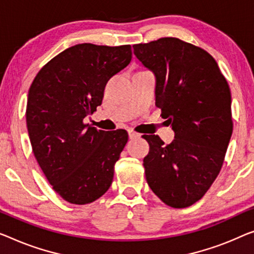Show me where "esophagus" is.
Masks as SVG:
<instances>
[{"label":"esophagus","instance_id":"34e87169","mask_svg":"<svg viewBox=\"0 0 254 254\" xmlns=\"http://www.w3.org/2000/svg\"><path fill=\"white\" fill-rule=\"evenodd\" d=\"M140 137V133H137V132L132 131V130H128V138L130 139H137Z\"/></svg>","mask_w":254,"mask_h":254}]
</instances>
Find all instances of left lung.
I'll use <instances>...</instances> for the list:
<instances>
[{
  "mask_svg": "<svg viewBox=\"0 0 254 254\" xmlns=\"http://www.w3.org/2000/svg\"><path fill=\"white\" fill-rule=\"evenodd\" d=\"M133 54L156 77V106L175 131L170 145L143 135L147 184L166 205L190 206L224 163L233 133L229 85L213 57L176 37L134 44Z\"/></svg>",
  "mask_w": 254,
  "mask_h": 254,
  "instance_id": "8db88e82",
  "label": "left lung"
}]
</instances>
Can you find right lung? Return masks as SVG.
I'll return each instance as SVG.
<instances>
[{
  "mask_svg": "<svg viewBox=\"0 0 254 254\" xmlns=\"http://www.w3.org/2000/svg\"><path fill=\"white\" fill-rule=\"evenodd\" d=\"M131 58V45L76 44L51 59L30 85L26 123L34 156L67 202L92 203L111 187L127 132L98 130L83 120L97 111L106 83Z\"/></svg>",
  "mask_w": 254,
  "mask_h": 254,
  "instance_id": "add662e5",
  "label": "right lung"
}]
</instances>
